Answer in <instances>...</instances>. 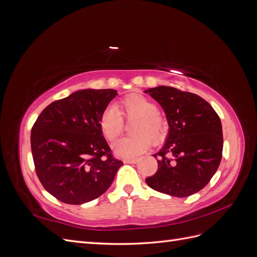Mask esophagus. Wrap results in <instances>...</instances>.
Wrapping results in <instances>:
<instances>
[{
  "instance_id": "1",
  "label": "esophagus",
  "mask_w": 257,
  "mask_h": 257,
  "mask_svg": "<svg viewBox=\"0 0 257 257\" xmlns=\"http://www.w3.org/2000/svg\"><path fill=\"white\" fill-rule=\"evenodd\" d=\"M125 164H135V163L138 162V159H125L123 161Z\"/></svg>"
}]
</instances>
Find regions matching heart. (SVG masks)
I'll use <instances>...</instances> for the list:
<instances>
[{
    "mask_svg": "<svg viewBox=\"0 0 257 257\" xmlns=\"http://www.w3.org/2000/svg\"><path fill=\"white\" fill-rule=\"evenodd\" d=\"M107 107L99 119V127L104 137L114 142L123 131V119H136L132 133L135 136L122 138L113 146L114 153L120 158H135L145 152L150 141L158 143L165 132V122L158 114V107L150 99L139 94L123 98L118 107ZM151 139L149 140V138Z\"/></svg>",
    "mask_w": 257,
    "mask_h": 257,
    "instance_id": "1",
    "label": "heart"
}]
</instances>
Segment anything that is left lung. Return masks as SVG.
Segmentation results:
<instances>
[{
	"label": "left lung",
	"instance_id": "8db88e82",
	"mask_svg": "<svg viewBox=\"0 0 257 257\" xmlns=\"http://www.w3.org/2000/svg\"><path fill=\"white\" fill-rule=\"evenodd\" d=\"M162 106L168 135L153 157L158 172L146 179L151 189L186 197L204 189L222 160L223 133L219 115L208 102L190 92L161 85L145 91Z\"/></svg>",
	"mask_w": 257,
	"mask_h": 257
}]
</instances>
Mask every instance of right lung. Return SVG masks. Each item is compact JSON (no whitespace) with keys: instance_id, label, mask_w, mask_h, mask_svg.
Returning a JSON list of instances; mask_svg holds the SVG:
<instances>
[{"instance_id":"add662e5","label":"right lung","mask_w":257,"mask_h":257,"mask_svg":"<svg viewBox=\"0 0 257 257\" xmlns=\"http://www.w3.org/2000/svg\"><path fill=\"white\" fill-rule=\"evenodd\" d=\"M112 89H84L48 105L31 132L38 179L62 203L81 205L111 185L123 163L114 159L99 127Z\"/></svg>"}]
</instances>
